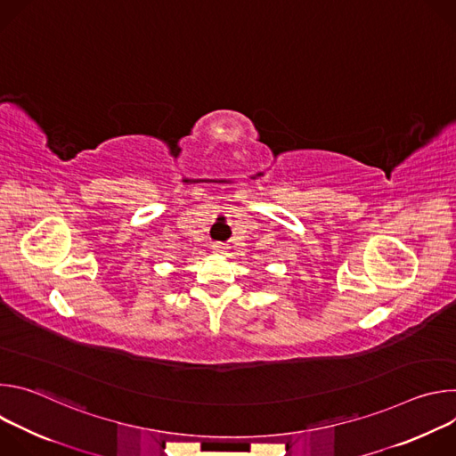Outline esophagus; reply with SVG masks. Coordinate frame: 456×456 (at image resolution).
<instances>
[{
  "instance_id": "34e87169",
  "label": "esophagus",
  "mask_w": 456,
  "mask_h": 456,
  "mask_svg": "<svg viewBox=\"0 0 456 456\" xmlns=\"http://www.w3.org/2000/svg\"><path fill=\"white\" fill-rule=\"evenodd\" d=\"M213 250L216 252V254H222V256H225L229 250H227V247L224 245V243H215L213 245Z\"/></svg>"
}]
</instances>
